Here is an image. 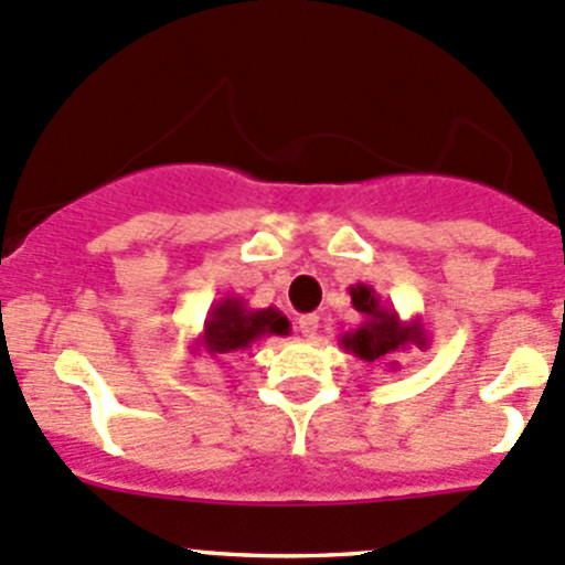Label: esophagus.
<instances>
[{"instance_id":"34e87169","label":"esophagus","mask_w":565,"mask_h":565,"mask_svg":"<svg viewBox=\"0 0 565 565\" xmlns=\"http://www.w3.org/2000/svg\"><path fill=\"white\" fill-rule=\"evenodd\" d=\"M298 328H300V333L306 335V339H315L317 328H319V317L317 315H303L298 319Z\"/></svg>"}]
</instances>
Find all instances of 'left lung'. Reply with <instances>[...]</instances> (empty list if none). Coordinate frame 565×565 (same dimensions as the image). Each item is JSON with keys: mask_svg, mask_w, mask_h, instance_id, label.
Listing matches in <instances>:
<instances>
[{"mask_svg": "<svg viewBox=\"0 0 565 565\" xmlns=\"http://www.w3.org/2000/svg\"><path fill=\"white\" fill-rule=\"evenodd\" d=\"M350 298L355 311L363 315V322L355 330L341 335V347L350 355H358L366 363H383L391 355H396V352H407L413 347L429 350V333H426L424 322L418 317L404 322L396 315V309L383 303L380 295L372 287H366V284L350 287Z\"/></svg>", "mask_w": 565, "mask_h": 565, "instance_id": "left-lung-1", "label": "left lung"}]
</instances>
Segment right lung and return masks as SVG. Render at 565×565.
<instances>
[{
    "mask_svg": "<svg viewBox=\"0 0 565 565\" xmlns=\"http://www.w3.org/2000/svg\"><path fill=\"white\" fill-rule=\"evenodd\" d=\"M289 319L276 309H250L243 298H226L215 300L210 306L207 317H204V328L199 339L193 341L191 352H207V355H235V352L248 350L256 341L267 339V335H287Z\"/></svg>",
    "mask_w": 565,
    "mask_h": 565,
    "instance_id": "right-lung-1",
    "label": "right lung"
}]
</instances>
